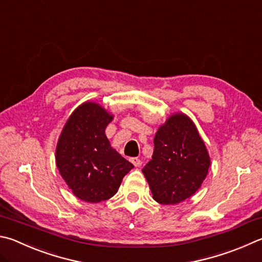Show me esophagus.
<instances>
[{
  "label": "esophagus",
  "mask_w": 262,
  "mask_h": 262,
  "mask_svg": "<svg viewBox=\"0 0 262 262\" xmlns=\"http://www.w3.org/2000/svg\"><path fill=\"white\" fill-rule=\"evenodd\" d=\"M130 161L133 163V165L135 166V167H140V166L142 165V160L139 158H132Z\"/></svg>",
  "instance_id": "1"
}]
</instances>
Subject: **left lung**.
<instances>
[{"label":"left lung","mask_w":262,"mask_h":262,"mask_svg":"<svg viewBox=\"0 0 262 262\" xmlns=\"http://www.w3.org/2000/svg\"><path fill=\"white\" fill-rule=\"evenodd\" d=\"M152 159L142 169L152 197L164 205L185 201L201 188L211 160L190 119L170 116L156 133Z\"/></svg>","instance_id":"8db88e82"}]
</instances>
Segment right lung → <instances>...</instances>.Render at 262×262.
Listing matches in <instances>:
<instances>
[{
	"instance_id": "obj_1",
	"label": "right lung",
	"mask_w": 262,
	"mask_h": 262,
	"mask_svg": "<svg viewBox=\"0 0 262 262\" xmlns=\"http://www.w3.org/2000/svg\"><path fill=\"white\" fill-rule=\"evenodd\" d=\"M112 118L98 104L83 103L71 115L59 136L57 167L83 202L99 203L115 196L123 177L134 167L112 149L105 135Z\"/></svg>"
}]
</instances>
